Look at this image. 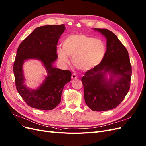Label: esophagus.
<instances>
[{
	"mask_svg": "<svg viewBox=\"0 0 146 146\" xmlns=\"http://www.w3.org/2000/svg\"><path fill=\"white\" fill-rule=\"evenodd\" d=\"M77 78H78L77 75H76L75 74H72V75H71V78H72V80L77 79Z\"/></svg>",
	"mask_w": 146,
	"mask_h": 146,
	"instance_id": "obj_1",
	"label": "esophagus"
}]
</instances>
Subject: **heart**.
Here are the masks:
<instances>
[{
  "instance_id": "heart-1",
  "label": "heart",
  "mask_w": 146,
  "mask_h": 146,
  "mask_svg": "<svg viewBox=\"0 0 146 146\" xmlns=\"http://www.w3.org/2000/svg\"><path fill=\"white\" fill-rule=\"evenodd\" d=\"M62 46L57 49L60 61L68 64V57L71 58L74 66L82 71L97 66L106 54V46L101 39L81 34L69 35L63 40Z\"/></svg>"
}]
</instances>
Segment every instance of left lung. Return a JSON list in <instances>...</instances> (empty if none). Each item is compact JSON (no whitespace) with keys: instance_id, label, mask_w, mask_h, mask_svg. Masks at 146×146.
<instances>
[{"instance_id":"left-lung-1","label":"left lung","mask_w":146,"mask_h":146,"mask_svg":"<svg viewBox=\"0 0 146 146\" xmlns=\"http://www.w3.org/2000/svg\"><path fill=\"white\" fill-rule=\"evenodd\" d=\"M94 29L106 38V51L101 63L85 73L82 82L85 103L94 111L102 112L117 108L125 98L132 66L127 50L116 35L107 29Z\"/></svg>"}]
</instances>
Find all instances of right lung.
<instances>
[{
  "mask_svg": "<svg viewBox=\"0 0 146 146\" xmlns=\"http://www.w3.org/2000/svg\"><path fill=\"white\" fill-rule=\"evenodd\" d=\"M64 30V24L38 27L17 49L13 66L15 84L19 94L30 107L43 110H52L61 102L64 85L71 81V71L53 66L58 58L56 51L58 39ZM31 59L40 61L48 74L40 86L34 90L24 84L23 65L25 61Z\"/></svg>",
  "mask_w": 146,
  "mask_h": 146,
  "instance_id": "add662e5",
  "label": "right lung"
}]
</instances>
